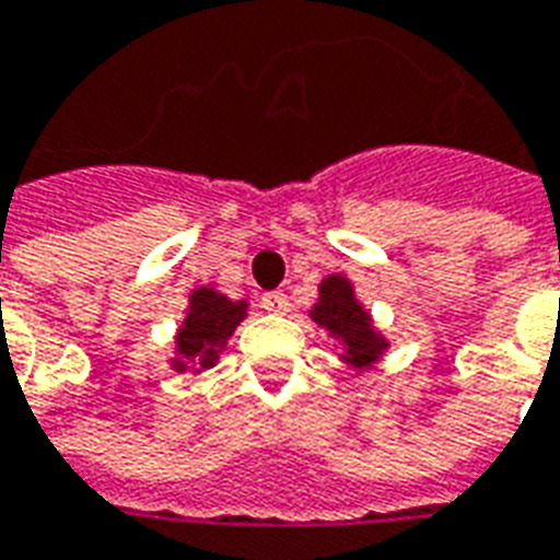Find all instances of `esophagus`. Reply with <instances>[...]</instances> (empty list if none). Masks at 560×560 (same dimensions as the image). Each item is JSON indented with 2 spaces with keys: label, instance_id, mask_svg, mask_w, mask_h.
<instances>
[{
  "label": "esophagus",
  "instance_id": "obj_1",
  "mask_svg": "<svg viewBox=\"0 0 560 560\" xmlns=\"http://www.w3.org/2000/svg\"><path fill=\"white\" fill-rule=\"evenodd\" d=\"M262 310L275 312V315H285L289 312V298L283 292L262 294Z\"/></svg>",
  "mask_w": 560,
  "mask_h": 560
}]
</instances>
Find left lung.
<instances>
[{
    "label": "left lung",
    "instance_id": "1",
    "mask_svg": "<svg viewBox=\"0 0 560 560\" xmlns=\"http://www.w3.org/2000/svg\"><path fill=\"white\" fill-rule=\"evenodd\" d=\"M310 318L341 341V359L359 371L374 365L388 350V341L374 329V320L357 301L348 277L329 275L318 285V303L310 310Z\"/></svg>",
    "mask_w": 560,
    "mask_h": 560
}]
</instances>
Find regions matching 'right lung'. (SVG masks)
<instances>
[{
    "mask_svg": "<svg viewBox=\"0 0 560 560\" xmlns=\"http://www.w3.org/2000/svg\"><path fill=\"white\" fill-rule=\"evenodd\" d=\"M248 315V301H231L221 292L201 285L189 294V310L175 336V371H207L219 362L233 329Z\"/></svg>",
    "mask_w": 560,
    "mask_h": 560,
    "instance_id": "add662e5",
    "label": "right lung"
}]
</instances>
